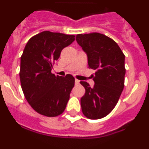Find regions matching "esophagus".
<instances>
[{
    "mask_svg": "<svg viewBox=\"0 0 149 149\" xmlns=\"http://www.w3.org/2000/svg\"><path fill=\"white\" fill-rule=\"evenodd\" d=\"M79 80H78V79H75V85H76V86H77V85H79Z\"/></svg>",
    "mask_w": 149,
    "mask_h": 149,
    "instance_id": "1",
    "label": "esophagus"
}]
</instances>
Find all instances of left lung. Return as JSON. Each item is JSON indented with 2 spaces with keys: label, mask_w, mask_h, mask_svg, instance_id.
I'll list each match as a JSON object with an SVG mask.
<instances>
[{
  "label": "left lung",
  "mask_w": 149,
  "mask_h": 149,
  "mask_svg": "<svg viewBox=\"0 0 149 149\" xmlns=\"http://www.w3.org/2000/svg\"><path fill=\"white\" fill-rule=\"evenodd\" d=\"M76 40L87 54L88 68L96 70L94 87L80 82L86 89L82 111L88 119H101L114 108L124 88L125 55L112 38L101 33L78 34Z\"/></svg>",
  "instance_id": "1"
}]
</instances>
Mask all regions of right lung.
<instances>
[{
    "instance_id": "obj_1",
    "label": "right lung",
    "mask_w": 149,
    "mask_h": 149,
    "mask_svg": "<svg viewBox=\"0 0 149 149\" xmlns=\"http://www.w3.org/2000/svg\"><path fill=\"white\" fill-rule=\"evenodd\" d=\"M74 40L73 35L44 31L26 44L20 60L21 87L28 103L40 114L57 117L67 107L74 77L55 76L51 70L61 51Z\"/></svg>"
}]
</instances>
